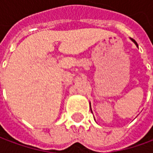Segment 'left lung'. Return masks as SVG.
I'll list each match as a JSON object with an SVG mask.
<instances>
[{"mask_svg": "<svg viewBox=\"0 0 153 153\" xmlns=\"http://www.w3.org/2000/svg\"><path fill=\"white\" fill-rule=\"evenodd\" d=\"M131 40L133 41V42H134L135 45H136V46H137V47H138V43H137V42H135V40H134V39H133V38H131ZM91 111H92V110H91Z\"/></svg>", "mask_w": 153, "mask_h": 153, "instance_id": "obj_1", "label": "left lung"}]
</instances>
